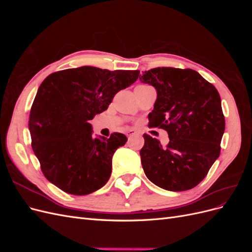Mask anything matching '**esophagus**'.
Returning <instances> with one entry per match:
<instances>
[{
    "instance_id": "obj_1",
    "label": "esophagus",
    "mask_w": 252,
    "mask_h": 252,
    "mask_svg": "<svg viewBox=\"0 0 252 252\" xmlns=\"http://www.w3.org/2000/svg\"><path fill=\"white\" fill-rule=\"evenodd\" d=\"M136 133H138V132H136L135 130H133V129H129V130H127V132H126V135L127 136H132V135H134Z\"/></svg>"
}]
</instances>
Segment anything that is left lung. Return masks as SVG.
Masks as SVG:
<instances>
[{"instance_id":"8db88e82","label":"left lung","mask_w":252,"mask_h":252,"mask_svg":"<svg viewBox=\"0 0 252 252\" xmlns=\"http://www.w3.org/2000/svg\"><path fill=\"white\" fill-rule=\"evenodd\" d=\"M142 83L157 90L151 127L168 132L169 143L144 134L140 151L146 177L169 191L195 187L207 175L220 151L225 118L216 87L192 69L158 67L143 72Z\"/></svg>"}]
</instances>
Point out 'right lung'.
<instances>
[{
	"mask_svg": "<svg viewBox=\"0 0 252 252\" xmlns=\"http://www.w3.org/2000/svg\"><path fill=\"white\" fill-rule=\"evenodd\" d=\"M139 70L83 66L49 74L37 89L29 114L32 146L41 169L63 191L85 195L102 188L112 169V156L127 138L93 135L89 123L108 108L120 90L139 78Z\"/></svg>",
	"mask_w": 252,
	"mask_h": 252,
	"instance_id": "right-lung-1",
	"label": "right lung"
}]
</instances>
